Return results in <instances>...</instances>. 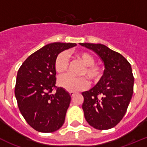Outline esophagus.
I'll return each mask as SVG.
<instances>
[{
    "mask_svg": "<svg viewBox=\"0 0 147 147\" xmlns=\"http://www.w3.org/2000/svg\"><path fill=\"white\" fill-rule=\"evenodd\" d=\"M75 94L74 93V92H69V95H70V96H71V97H72V96H73Z\"/></svg>",
    "mask_w": 147,
    "mask_h": 147,
    "instance_id": "34e87169",
    "label": "esophagus"
}]
</instances>
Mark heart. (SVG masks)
Segmentation results:
<instances>
[{
    "label": "heart",
    "instance_id": "obj_1",
    "mask_svg": "<svg viewBox=\"0 0 147 147\" xmlns=\"http://www.w3.org/2000/svg\"><path fill=\"white\" fill-rule=\"evenodd\" d=\"M76 57L86 65L80 72V75L86 76L92 83H96L101 79L103 75V68L100 64H95L94 56L87 52H79L76 53ZM69 63V61L67 53H60L54 61L55 72L60 75L65 74L68 69ZM58 83L61 87L72 92L84 90L89 86V81L85 77L76 78L71 75L61 77Z\"/></svg>",
    "mask_w": 147,
    "mask_h": 147
}]
</instances>
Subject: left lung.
<instances>
[{
  "label": "left lung",
  "mask_w": 147,
  "mask_h": 147,
  "mask_svg": "<svg viewBox=\"0 0 147 147\" xmlns=\"http://www.w3.org/2000/svg\"><path fill=\"white\" fill-rule=\"evenodd\" d=\"M80 45L94 51L105 68L97 84L82 93L84 116L95 129H111L122 119L133 96L134 77L131 66L123 55L104 45Z\"/></svg>",
  "instance_id": "1"
}]
</instances>
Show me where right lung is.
Wrapping results in <instances>:
<instances>
[{
  "label": "right lung",
  "mask_w": 147,
  "mask_h": 147,
  "mask_svg": "<svg viewBox=\"0 0 147 147\" xmlns=\"http://www.w3.org/2000/svg\"><path fill=\"white\" fill-rule=\"evenodd\" d=\"M75 43L54 42L31 54L17 75L14 94L21 114L31 127L42 133H52L61 127L71 96L55 86L54 61L64 50ZM53 89L56 94H53Z\"/></svg>",
  "instance_id": "1"
}]
</instances>
